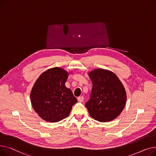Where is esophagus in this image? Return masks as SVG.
<instances>
[{
  "label": "esophagus",
  "mask_w": 156,
  "mask_h": 156,
  "mask_svg": "<svg viewBox=\"0 0 156 156\" xmlns=\"http://www.w3.org/2000/svg\"><path fill=\"white\" fill-rule=\"evenodd\" d=\"M77 100L79 102H82L84 101V97L83 96H79L77 98Z\"/></svg>",
  "instance_id": "obj_1"
}]
</instances>
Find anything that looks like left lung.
I'll return each mask as SVG.
<instances>
[{
	"mask_svg": "<svg viewBox=\"0 0 156 156\" xmlns=\"http://www.w3.org/2000/svg\"><path fill=\"white\" fill-rule=\"evenodd\" d=\"M93 83L90 99L86 103L89 115L99 122H110L123 110L126 101L125 89L113 72L96 69L88 73Z\"/></svg>",
	"mask_w": 156,
	"mask_h": 156,
	"instance_id": "8db88e82",
	"label": "left lung"
}]
</instances>
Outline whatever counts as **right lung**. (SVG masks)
<instances>
[{
	"mask_svg": "<svg viewBox=\"0 0 156 156\" xmlns=\"http://www.w3.org/2000/svg\"><path fill=\"white\" fill-rule=\"evenodd\" d=\"M69 72L60 67L44 72L36 80L30 93L34 110L43 120L58 122L67 118L77 102L65 84Z\"/></svg>",
	"mask_w": 156,
	"mask_h": 156,
	"instance_id": "1",
	"label": "right lung"
}]
</instances>
